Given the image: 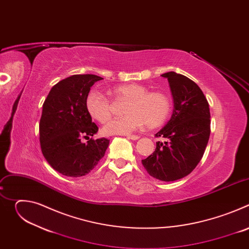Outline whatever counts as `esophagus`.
Masks as SVG:
<instances>
[{"instance_id":"esophagus-1","label":"esophagus","mask_w":249,"mask_h":249,"mask_svg":"<svg viewBox=\"0 0 249 249\" xmlns=\"http://www.w3.org/2000/svg\"><path fill=\"white\" fill-rule=\"evenodd\" d=\"M127 138H129L131 140H138L140 137L138 135H127Z\"/></svg>"}]
</instances>
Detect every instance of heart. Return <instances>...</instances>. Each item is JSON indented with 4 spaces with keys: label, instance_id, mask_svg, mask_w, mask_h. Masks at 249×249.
Here are the masks:
<instances>
[{
    "label": "heart",
    "instance_id": "heart-1",
    "mask_svg": "<svg viewBox=\"0 0 249 249\" xmlns=\"http://www.w3.org/2000/svg\"><path fill=\"white\" fill-rule=\"evenodd\" d=\"M110 95L115 100H126L123 117L113 119L103 127L106 135H127L143 126L154 129L161 126L169 117L172 102L162 91H150L147 86L126 84L112 88ZM86 107L92 119L104 124L110 120L111 101L96 89L86 98Z\"/></svg>",
    "mask_w": 249,
    "mask_h": 249
}]
</instances>
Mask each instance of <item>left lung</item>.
Returning <instances> with one entry per match:
<instances>
[{
  "label": "left lung",
  "mask_w": 249,
  "mask_h": 249,
  "mask_svg": "<svg viewBox=\"0 0 249 249\" xmlns=\"http://www.w3.org/2000/svg\"><path fill=\"white\" fill-rule=\"evenodd\" d=\"M161 77L169 83L174 108L156 137L167 142H158L156 151L142 160V164L155 178L174 181L191 173L201 160L210 137L211 115L206 96L192 80L175 72Z\"/></svg>",
  "instance_id": "obj_1"
}]
</instances>
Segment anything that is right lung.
I'll return each mask as SVG.
<instances>
[{
  "label": "right lung",
  "instance_id": "add662e5",
  "mask_svg": "<svg viewBox=\"0 0 249 249\" xmlns=\"http://www.w3.org/2000/svg\"><path fill=\"white\" fill-rule=\"evenodd\" d=\"M103 80L95 75H74L57 83L49 91L39 122L42 154L58 172L71 177L89 173L108 148L109 140H93L98 127L86 107L90 88ZM89 141L87 144L80 140Z\"/></svg>",
  "mask_w": 249,
  "mask_h": 249
}]
</instances>
